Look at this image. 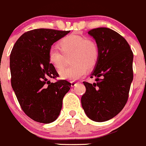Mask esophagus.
Masks as SVG:
<instances>
[{"mask_svg": "<svg viewBox=\"0 0 146 146\" xmlns=\"http://www.w3.org/2000/svg\"><path fill=\"white\" fill-rule=\"evenodd\" d=\"M76 84H77V83L74 82V81H72V82H71V86L72 87H74L76 85Z\"/></svg>", "mask_w": 146, "mask_h": 146, "instance_id": "1", "label": "esophagus"}]
</instances>
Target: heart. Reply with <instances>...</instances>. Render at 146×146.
<instances>
[{
  "label": "heart",
  "mask_w": 146,
  "mask_h": 146,
  "mask_svg": "<svg viewBox=\"0 0 146 146\" xmlns=\"http://www.w3.org/2000/svg\"><path fill=\"white\" fill-rule=\"evenodd\" d=\"M61 54L58 50L51 49L48 52V62L55 70L62 68L65 58L72 54L71 65L69 68L60 72L62 79L76 81L84 76L86 68L92 70L97 64L100 55L99 47L96 42L81 35H68L58 43Z\"/></svg>",
  "instance_id": "1"
}]
</instances>
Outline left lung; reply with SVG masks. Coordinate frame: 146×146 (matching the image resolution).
Segmentation results:
<instances>
[{
    "label": "left lung",
    "mask_w": 146,
    "mask_h": 146,
    "mask_svg": "<svg viewBox=\"0 0 146 146\" xmlns=\"http://www.w3.org/2000/svg\"><path fill=\"white\" fill-rule=\"evenodd\" d=\"M100 51L91 78L93 84L84 81L86 91L81 97L86 114L95 122H105L117 115L126 104L133 79V53L126 39L105 27L88 32Z\"/></svg>",
    "instance_id": "left-lung-1"
}]
</instances>
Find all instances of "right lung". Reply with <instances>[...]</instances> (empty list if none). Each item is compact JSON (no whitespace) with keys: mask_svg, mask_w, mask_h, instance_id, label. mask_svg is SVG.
Wrapping results in <instances>:
<instances>
[{"mask_svg":"<svg viewBox=\"0 0 146 146\" xmlns=\"http://www.w3.org/2000/svg\"><path fill=\"white\" fill-rule=\"evenodd\" d=\"M70 31L38 29L25 32L15 43L10 54L11 86L21 109L36 122L48 124L60 113L62 99L71 84L55 83L58 76L48 62V52L54 42Z\"/></svg>","mask_w":146,"mask_h":146,"instance_id":"right-lung-1","label":"right lung"}]
</instances>
